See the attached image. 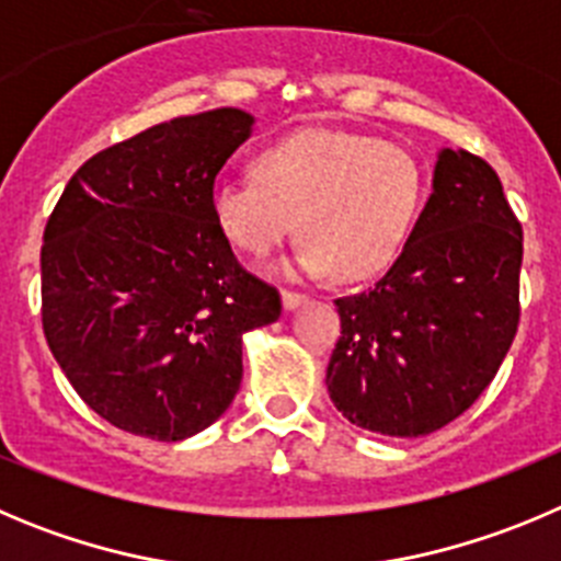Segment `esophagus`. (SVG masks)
Wrapping results in <instances>:
<instances>
[{"label":"esophagus","instance_id":"obj_1","mask_svg":"<svg viewBox=\"0 0 561 561\" xmlns=\"http://www.w3.org/2000/svg\"><path fill=\"white\" fill-rule=\"evenodd\" d=\"M280 297H284V308H297L302 300H306V295H302V291H291V289L280 291Z\"/></svg>","mask_w":561,"mask_h":561}]
</instances>
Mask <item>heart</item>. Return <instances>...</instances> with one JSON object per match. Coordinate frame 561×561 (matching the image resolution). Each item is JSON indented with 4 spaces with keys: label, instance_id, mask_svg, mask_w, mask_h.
Segmentation results:
<instances>
[{
    "label": "heart",
    "instance_id": "obj_1",
    "mask_svg": "<svg viewBox=\"0 0 561 561\" xmlns=\"http://www.w3.org/2000/svg\"><path fill=\"white\" fill-rule=\"evenodd\" d=\"M423 199L425 172L405 147L306 127L264 147L255 178L217 183L210 214L241 253L266 259L300 228L302 272L367 280L403 253Z\"/></svg>",
    "mask_w": 561,
    "mask_h": 561
}]
</instances>
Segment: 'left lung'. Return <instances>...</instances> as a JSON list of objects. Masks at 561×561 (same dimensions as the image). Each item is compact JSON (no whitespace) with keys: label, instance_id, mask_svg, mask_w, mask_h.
I'll return each instance as SVG.
<instances>
[{"label":"left lung","instance_id":"1","mask_svg":"<svg viewBox=\"0 0 561 561\" xmlns=\"http://www.w3.org/2000/svg\"><path fill=\"white\" fill-rule=\"evenodd\" d=\"M523 228L484 158L442 150L403 253L362 295L339 297L333 405L358 428L425 436L492 383L520 325Z\"/></svg>","mask_w":561,"mask_h":561}]
</instances>
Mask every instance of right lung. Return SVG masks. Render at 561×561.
<instances>
[{
	"mask_svg": "<svg viewBox=\"0 0 561 561\" xmlns=\"http://www.w3.org/2000/svg\"><path fill=\"white\" fill-rule=\"evenodd\" d=\"M236 107L180 116L82 163L46 219L41 322L75 392L122 431L178 442L241 383V336L280 317L214 222L219 169L250 136Z\"/></svg>",
	"mask_w": 561,
	"mask_h": 561,
	"instance_id": "obj_1",
	"label": "right lung"
}]
</instances>
